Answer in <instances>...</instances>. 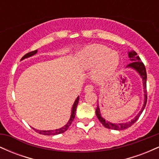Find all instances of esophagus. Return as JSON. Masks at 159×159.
<instances>
[{
    "mask_svg": "<svg viewBox=\"0 0 159 159\" xmlns=\"http://www.w3.org/2000/svg\"><path fill=\"white\" fill-rule=\"evenodd\" d=\"M93 90V86L91 85V84H88L87 85L84 87V92L85 93H89L91 92V91Z\"/></svg>",
    "mask_w": 159,
    "mask_h": 159,
    "instance_id": "1",
    "label": "esophagus"
}]
</instances>
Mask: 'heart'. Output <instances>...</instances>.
Segmentation results:
<instances>
[{"instance_id": "heart-1", "label": "heart", "mask_w": 159, "mask_h": 159, "mask_svg": "<svg viewBox=\"0 0 159 159\" xmlns=\"http://www.w3.org/2000/svg\"><path fill=\"white\" fill-rule=\"evenodd\" d=\"M118 64V54L101 45H91L78 56V65L81 69L88 70L95 67L93 78L96 82L103 81L114 73Z\"/></svg>"}]
</instances>
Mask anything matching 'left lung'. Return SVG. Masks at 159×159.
<instances>
[{"instance_id":"8db88e82","label":"left lung","mask_w":159,"mask_h":159,"mask_svg":"<svg viewBox=\"0 0 159 159\" xmlns=\"http://www.w3.org/2000/svg\"><path fill=\"white\" fill-rule=\"evenodd\" d=\"M137 53L134 51H132V52H129V57L130 58V61H132V63H130L129 64L127 65L128 68H132L134 70L137 71L138 72V74L140 75V77L142 78V80H143V91H144V102L143 107H142L141 110L138 114L137 115L134 119L131 120V121L127 122V123H110V122H107V120H105L104 118L102 116L101 113H100L99 107L98 105L96 107V114L97 116L98 120L101 122V123L105 126V128L109 129H114V130H124V129H128L134 124L137 120H138L140 114H142L143 111L145 108L146 105H147V71H146L145 66L143 63V62L140 61V58L139 56L137 55Z\"/></svg>"}]
</instances>
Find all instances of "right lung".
<instances>
[{"label": "right lung", "instance_id": "add662e5", "mask_svg": "<svg viewBox=\"0 0 159 159\" xmlns=\"http://www.w3.org/2000/svg\"><path fill=\"white\" fill-rule=\"evenodd\" d=\"M36 53H37V50L33 51V52H30L27 53V54H25V55H24L22 57V58H21V61H22V60L25 59V58L30 57L34 55V54H36ZM78 102H79V96H78L77 98H76V99H75V101L73 105H72V113H71L70 119H69L68 123H66V125H65L64 126H63L62 128H61V129H55V130H48V131L37 130V129H34V128H33V129H34L36 132L39 133V134H44V135H57V134H61V133L65 132L66 131L67 129H69V127L70 126L71 124H72V121H73V120H74L75 116V114H76L75 111H76V109H77Z\"/></svg>", "mask_w": 159, "mask_h": 159}]
</instances>
